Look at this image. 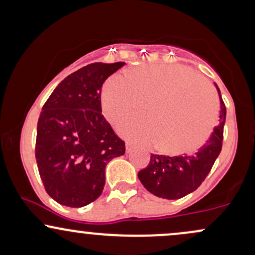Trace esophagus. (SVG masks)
Segmentation results:
<instances>
[{
	"instance_id": "esophagus-1",
	"label": "esophagus",
	"mask_w": 255,
	"mask_h": 255,
	"mask_svg": "<svg viewBox=\"0 0 255 255\" xmlns=\"http://www.w3.org/2000/svg\"><path fill=\"white\" fill-rule=\"evenodd\" d=\"M133 150H134V146L131 145L130 142H127V144H126V152H127V153H130Z\"/></svg>"
}]
</instances>
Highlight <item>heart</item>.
Listing matches in <instances>:
<instances>
[{
  "label": "heart",
  "instance_id": "b5f03b06",
  "mask_svg": "<svg viewBox=\"0 0 255 255\" xmlns=\"http://www.w3.org/2000/svg\"><path fill=\"white\" fill-rule=\"evenodd\" d=\"M147 118L120 126L122 135L170 154L200 148L217 124L218 102L212 87L182 64H146L105 81L102 110L111 124L137 115Z\"/></svg>",
  "mask_w": 255,
  "mask_h": 255
}]
</instances>
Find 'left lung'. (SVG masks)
Returning a JSON list of instances; mask_svg holds the SVG:
<instances>
[{
	"instance_id": "1",
	"label": "left lung",
	"mask_w": 255,
	"mask_h": 255,
	"mask_svg": "<svg viewBox=\"0 0 255 255\" xmlns=\"http://www.w3.org/2000/svg\"><path fill=\"white\" fill-rule=\"evenodd\" d=\"M217 90L221 98L219 125L216 126L207 141L191 156L170 157L152 153L148 165L137 172L140 182L156 197L169 200L186 197L194 192L211 171L222 151L227 116L225 104L219 89Z\"/></svg>"
}]
</instances>
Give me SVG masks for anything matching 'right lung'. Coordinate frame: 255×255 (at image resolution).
<instances>
[{"instance_id":"right-lung-1","label":"right lung","mask_w":255,"mask_h":255,"mask_svg":"<svg viewBox=\"0 0 255 255\" xmlns=\"http://www.w3.org/2000/svg\"><path fill=\"white\" fill-rule=\"evenodd\" d=\"M125 62L87 64L58 84L43 105L36 159L46 193L58 204L83 207L102 194L105 166L125 154V141L102 115L104 81Z\"/></svg>"}]
</instances>
